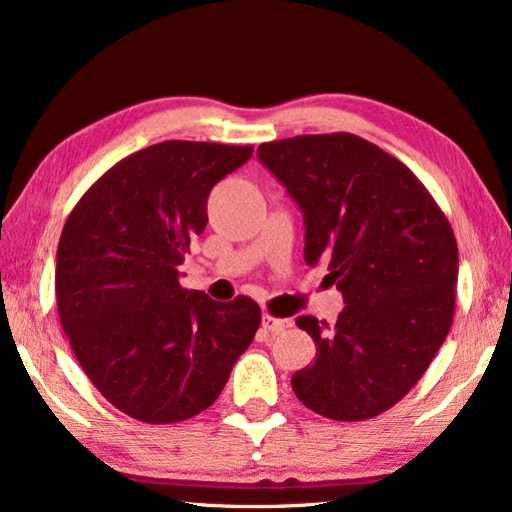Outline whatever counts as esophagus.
Returning <instances> with one entry per match:
<instances>
[{
	"label": "esophagus",
	"instance_id": "1",
	"mask_svg": "<svg viewBox=\"0 0 512 512\" xmlns=\"http://www.w3.org/2000/svg\"><path fill=\"white\" fill-rule=\"evenodd\" d=\"M289 325H291L289 318H277V316H271V314H264V318H262V327L271 334H280Z\"/></svg>",
	"mask_w": 512,
	"mask_h": 512
}]
</instances>
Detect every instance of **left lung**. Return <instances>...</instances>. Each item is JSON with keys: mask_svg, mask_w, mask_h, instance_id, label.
Segmentation results:
<instances>
[{"mask_svg": "<svg viewBox=\"0 0 512 512\" xmlns=\"http://www.w3.org/2000/svg\"><path fill=\"white\" fill-rule=\"evenodd\" d=\"M257 155L305 214V262L329 259L345 300L334 327L296 318L316 359L293 393L325 418H375L418 384L452 327V225L406 164L359 135H298Z\"/></svg>", "mask_w": 512, "mask_h": 512, "instance_id": "8db88e82", "label": "left lung"}]
</instances>
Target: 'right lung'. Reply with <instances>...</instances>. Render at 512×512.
<instances>
[{
  "label": "right lung",
  "mask_w": 512,
  "mask_h": 512,
  "mask_svg": "<svg viewBox=\"0 0 512 512\" xmlns=\"http://www.w3.org/2000/svg\"><path fill=\"white\" fill-rule=\"evenodd\" d=\"M253 146L169 140L119 160L69 212L56 305L69 345L106 400L146 424L194 418L221 395L262 309L178 282L207 225V196Z\"/></svg>",
  "instance_id": "right-lung-1"
}]
</instances>
